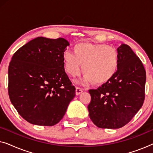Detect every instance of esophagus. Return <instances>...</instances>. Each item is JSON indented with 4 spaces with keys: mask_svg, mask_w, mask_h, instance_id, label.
Listing matches in <instances>:
<instances>
[{
    "mask_svg": "<svg viewBox=\"0 0 153 153\" xmlns=\"http://www.w3.org/2000/svg\"><path fill=\"white\" fill-rule=\"evenodd\" d=\"M83 90L82 88H81L76 87V91H75V92H76V95H80V94L83 92Z\"/></svg>",
    "mask_w": 153,
    "mask_h": 153,
    "instance_id": "esophagus-1",
    "label": "esophagus"
}]
</instances>
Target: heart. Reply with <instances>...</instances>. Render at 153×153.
Here are the masks:
<instances>
[{
	"mask_svg": "<svg viewBox=\"0 0 153 153\" xmlns=\"http://www.w3.org/2000/svg\"><path fill=\"white\" fill-rule=\"evenodd\" d=\"M73 52L66 51L62 56L64 68L71 76H75L82 71L85 75L83 84L91 81L101 85L108 82L118 69V52L111 47L102 44L81 42L75 45Z\"/></svg>",
	"mask_w": 153,
	"mask_h": 153,
	"instance_id": "obj_1",
	"label": "heart"
}]
</instances>
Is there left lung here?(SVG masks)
Masks as SVG:
<instances>
[{
	"mask_svg": "<svg viewBox=\"0 0 153 153\" xmlns=\"http://www.w3.org/2000/svg\"><path fill=\"white\" fill-rule=\"evenodd\" d=\"M119 65L108 82L89 90L88 106L92 122L100 128L118 129L127 124L143 106L146 73L141 60L128 45L117 48Z\"/></svg>",
	"mask_w": 153,
	"mask_h": 153,
	"instance_id": "8db88e82",
	"label": "left lung"
}]
</instances>
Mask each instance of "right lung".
<instances>
[{
    "instance_id": "obj_1",
    "label": "right lung",
    "mask_w": 153,
    "mask_h": 153,
    "mask_svg": "<svg viewBox=\"0 0 153 153\" xmlns=\"http://www.w3.org/2000/svg\"><path fill=\"white\" fill-rule=\"evenodd\" d=\"M69 45L64 38L38 37L12 56L8 68L9 97L20 116L31 124H57L75 97V87L62 60Z\"/></svg>"
}]
</instances>
